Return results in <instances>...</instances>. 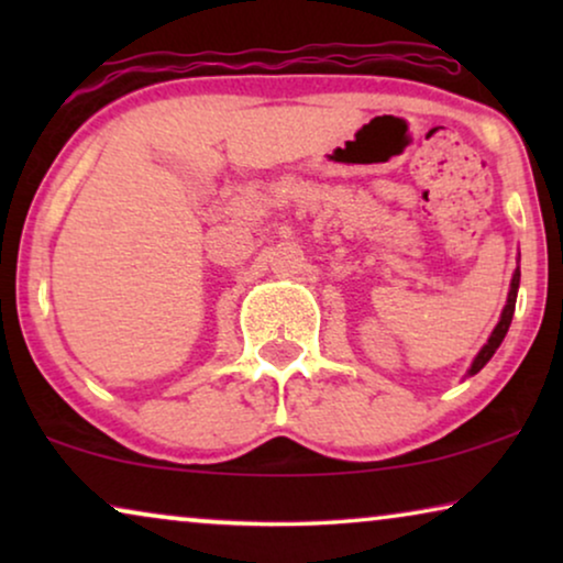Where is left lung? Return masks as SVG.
Returning <instances> with one entry per match:
<instances>
[{"label": "left lung", "instance_id": "1", "mask_svg": "<svg viewBox=\"0 0 563 563\" xmlns=\"http://www.w3.org/2000/svg\"><path fill=\"white\" fill-rule=\"evenodd\" d=\"M518 284H520V272H515L512 284H510V295H507V305H505V310H503V318H499L495 333L489 335V341H487V345H484V349L479 351V356L474 358V364H472V368H468V374L482 372L484 364H487V361H489L492 356H495V351L499 349V343H503V338L507 335V328H510L512 312H515V299H518Z\"/></svg>", "mask_w": 563, "mask_h": 563}]
</instances>
